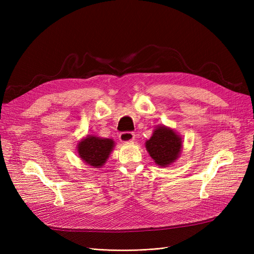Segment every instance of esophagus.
Instances as JSON below:
<instances>
[{"label":"esophagus","mask_w":254,"mask_h":254,"mask_svg":"<svg viewBox=\"0 0 254 254\" xmlns=\"http://www.w3.org/2000/svg\"><path fill=\"white\" fill-rule=\"evenodd\" d=\"M120 140L123 143H128V142H132L134 140V133L129 132V131H125L122 132L120 134Z\"/></svg>","instance_id":"1"}]
</instances>
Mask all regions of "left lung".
<instances>
[{"label":"left lung","mask_w":254,"mask_h":254,"mask_svg":"<svg viewBox=\"0 0 254 254\" xmlns=\"http://www.w3.org/2000/svg\"><path fill=\"white\" fill-rule=\"evenodd\" d=\"M150 157L159 166H168L179 158L182 137L170 127L158 126L149 140L145 143Z\"/></svg>","instance_id":"obj_1"}]
</instances>
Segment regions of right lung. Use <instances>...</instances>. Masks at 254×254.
<instances>
[{"instance_id": "right-lung-1", "label": "right lung", "mask_w": 254, "mask_h": 254, "mask_svg": "<svg viewBox=\"0 0 254 254\" xmlns=\"http://www.w3.org/2000/svg\"><path fill=\"white\" fill-rule=\"evenodd\" d=\"M114 147V141L95 135H87L77 145L79 158L95 168L102 167Z\"/></svg>"}]
</instances>
